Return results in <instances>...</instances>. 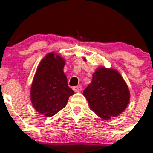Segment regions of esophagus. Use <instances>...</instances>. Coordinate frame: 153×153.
Instances as JSON below:
<instances>
[{
	"mask_svg": "<svg viewBox=\"0 0 153 153\" xmlns=\"http://www.w3.org/2000/svg\"><path fill=\"white\" fill-rule=\"evenodd\" d=\"M73 89L75 92H80V91L82 90V87L81 85H77V86L73 87Z\"/></svg>",
	"mask_w": 153,
	"mask_h": 153,
	"instance_id": "1",
	"label": "esophagus"
}]
</instances>
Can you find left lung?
Listing matches in <instances>:
<instances>
[{
	"mask_svg": "<svg viewBox=\"0 0 153 153\" xmlns=\"http://www.w3.org/2000/svg\"><path fill=\"white\" fill-rule=\"evenodd\" d=\"M83 95L91 110L104 119L117 117L129 102V91L122 77L117 71L105 68L96 70Z\"/></svg>",
	"mask_w": 153,
	"mask_h": 153,
	"instance_id": "8db88e82",
	"label": "left lung"
}]
</instances>
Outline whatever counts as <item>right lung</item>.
Returning a JSON list of instances; mask_svg holds the SVG:
<instances>
[{
  "label": "right lung",
  "mask_w": 153,
  "mask_h": 153,
  "mask_svg": "<svg viewBox=\"0 0 153 153\" xmlns=\"http://www.w3.org/2000/svg\"><path fill=\"white\" fill-rule=\"evenodd\" d=\"M65 60L48 54L39 65L31 88V101L39 113L52 117L66 106L74 91L68 85L63 72Z\"/></svg>",
  "instance_id": "obj_1"
}]
</instances>
